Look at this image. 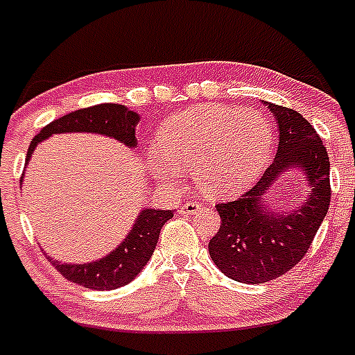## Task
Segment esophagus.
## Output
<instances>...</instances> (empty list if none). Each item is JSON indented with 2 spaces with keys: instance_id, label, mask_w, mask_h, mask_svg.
Instances as JSON below:
<instances>
[{
  "instance_id": "obj_1",
  "label": "esophagus",
  "mask_w": 355,
  "mask_h": 355,
  "mask_svg": "<svg viewBox=\"0 0 355 355\" xmlns=\"http://www.w3.org/2000/svg\"><path fill=\"white\" fill-rule=\"evenodd\" d=\"M200 207H202L200 202H196V200L186 202V204H182V209H180V213H184V214H193V213H196V211L200 209Z\"/></svg>"
}]
</instances>
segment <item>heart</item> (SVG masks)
Returning <instances> with one entry per match:
<instances>
[{"label": "heart", "mask_w": 355, "mask_h": 355, "mask_svg": "<svg viewBox=\"0 0 355 355\" xmlns=\"http://www.w3.org/2000/svg\"><path fill=\"white\" fill-rule=\"evenodd\" d=\"M270 148L272 128L263 113L204 104L164 122L159 132L162 155H148V168L166 186H177L180 169H191L196 187L205 196L227 200L258 180Z\"/></svg>", "instance_id": "heart-1"}]
</instances>
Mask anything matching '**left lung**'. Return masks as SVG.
<instances>
[{
  "label": "left lung",
  "mask_w": 355,
  "mask_h": 355,
  "mask_svg": "<svg viewBox=\"0 0 355 355\" xmlns=\"http://www.w3.org/2000/svg\"><path fill=\"white\" fill-rule=\"evenodd\" d=\"M267 104L278 126V151L242 198L216 205L222 223L209 240L214 265L240 284H265L291 270L306 254L330 205V162L323 141L302 113ZM297 168L309 191L294 210L264 202L277 178Z\"/></svg>",
  "instance_id": "1"
}]
</instances>
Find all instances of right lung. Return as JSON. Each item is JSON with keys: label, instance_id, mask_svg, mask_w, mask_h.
<instances>
[{"label": "right lung", "instance_id": "obj_1", "mask_svg": "<svg viewBox=\"0 0 355 355\" xmlns=\"http://www.w3.org/2000/svg\"><path fill=\"white\" fill-rule=\"evenodd\" d=\"M139 121H141L139 113L132 112L122 104L104 103L71 112L50 122L49 126H44L32 139L26 153V164L31 160L35 146L58 133H97V135L112 137L128 148H135V128ZM171 216L173 211L169 209H151V207L142 209L128 236L101 260L90 263H61L52 260V256L49 258L53 267L73 284L92 291L119 288L133 282L137 274L144 269V265L153 254L155 245L159 242L160 229Z\"/></svg>", "mask_w": 355, "mask_h": 355}]
</instances>
